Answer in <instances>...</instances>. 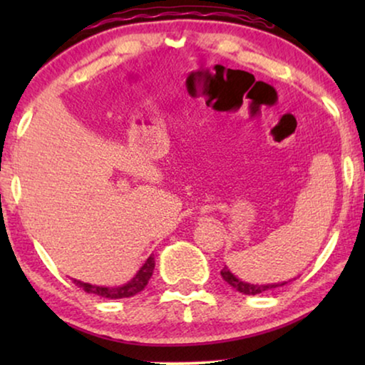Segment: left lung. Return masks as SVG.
Here are the masks:
<instances>
[{
  "label": "left lung",
  "mask_w": 365,
  "mask_h": 365,
  "mask_svg": "<svg viewBox=\"0 0 365 365\" xmlns=\"http://www.w3.org/2000/svg\"><path fill=\"white\" fill-rule=\"evenodd\" d=\"M221 276L224 281L229 284V286H232L237 292L246 294V296H256V294L266 292V291H269V289L281 287V286H284V284L291 282V281H284V282H272V284H251V282L241 281V279L234 276V274L229 271L227 266H224V269L221 271Z\"/></svg>",
  "instance_id": "left-lung-1"
}]
</instances>
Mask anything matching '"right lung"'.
I'll return each instance as SVG.
<instances>
[{
	"label": "right lung",
	"mask_w": 365,
	"mask_h": 365,
	"mask_svg": "<svg viewBox=\"0 0 365 365\" xmlns=\"http://www.w3.org/2000/svg\"><path fill=\"white\" fill-rule=\"evenodd\" d=\"M154 266H156V262H154V256H149L146 259V262H144L141 266V269H139V271L136 272V276H134L131 281H128L126 284H123V286H118V287L94 286V284L78 281V279H74V284H76L78 287H81L84 292L96 294V296H101V297H106V299L133 297V296H136V294L141 292L143 289L148 286L149 279H151V276H153Z\"/></svg>",
	"instance_id": "obj_1"
}]
</instances>
